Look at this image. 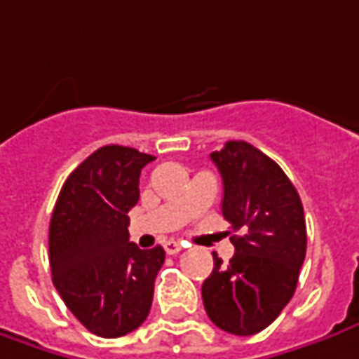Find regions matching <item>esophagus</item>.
<instances>
[{
	"instance_id": "obj_1",
	"label": "esophagus",
	"mask_w": 359,
	"mask_h": 359,
	"mask_svg": "<svg viewBox=\"0 0 359 359\" xmlns=\"http://www.w3.org/2000/svg\"><path fill=\"white\" fill-rule=\"evenodd\" d=\"M165 251L169 253V255H177V253H180L182 251V243H179V241H167L165 243Z\"/></svg>"
}]
</instances>
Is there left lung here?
Masks as SVG:
<instances>
[{"instance_id": "8db88e82", "label": "left lung", "mask_w": 359, "mask_h": 359, "mask_svg": "<svg viewBox=\"0 0 359 359\" xmlns=\"http://www.w3.org/2000/svg\"><path fill=\"white\" fill-rule=\"evenodd\" d=\"M210 159L222 175V214L236 253L228 265L214 253L202 301L218 328L251 336L265 330L294 294L306 255L302 202L281 167L245 141H228Z\"/></svg>"}]
</instances>
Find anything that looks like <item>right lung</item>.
I'll return each instance as SVG.
<instances>
[{"label": "right lung", "instance_id": "right-lung-1", "mask_svg": "<svg viewBox=\"0 0 359 359\" xmlns=\"http://www.w3.org/2000/svg\"><path fill=\"white\" fill-rule=\"evenodd\" d=\"M155 159L106 145L70 172L48 228V262L58 294L102 338L133 332L147 318L165 250L129 241L128 212L139 200L141 169Z\"/></svg>", "mask_w": 359, "mask_h": 359}]
</instances>
